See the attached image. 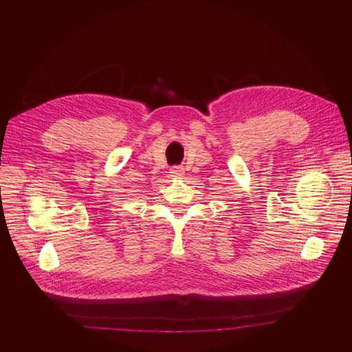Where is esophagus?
Here are the masks:
<instances>
[{
	"label": "esophagus",
	"mask_w": 352,
	"mask_h": 352,
	"mask_svg": "<svg viewBox=\"0 0 352 352\" xmlns=\"http://www.w3.org/2000/svg\"><path fill=\"white\" fill-rule=\"evenodd\" d=\"M170 173H172V176H173V177H180V176H184L185 170H184V167L175 166L172 170H170Z\"/></svg>",
	"instance_id": "34e87169"
}]
</instances>
